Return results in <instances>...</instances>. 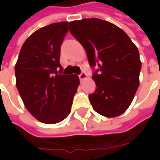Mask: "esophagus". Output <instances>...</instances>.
I'll list each match as a JSON object with an SVG mask.
<instances>
[{
	"instance_id": "34e87169",
	"label": "esophagus",
	"mask_w": 160,
	"mask_h": 160,
	"mask_svg": "<svg viewBox=\"0 0 160 160\" xmlns=\"http://www.w3.org/2000/svg\"><path fill=\"white\" fill-rule=\"evenodd\" d=\"M86 77H87V75H86L84 72H82V73L79 75V79H80V81H83V80H84V79L86 78Z\"/></svg>"
}]
</instances>
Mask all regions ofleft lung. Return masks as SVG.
<instances>
[{
    "mask_svg": "<svg viewBox=\"0 0 160 160\" xmlns=\"http://www.w3.org/2000/svg\"><path fill=\"white\" fill-rule=\"evenodd\" d=\"M69 31L84 48L96 90L89 100L97 113L107 118L123 114L138 89L142 62L139 51L118 27L100 18L69 22Z\"/></svg>",
    "mask_w": 160,
    "mask_h": 160,
    "instance_id": "8db88e82",
    "label": "left lung"
}]
</instances>
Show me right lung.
I'll return each mask as SVG.
<instances>
[{
  "mask_svg": "<svg viewBox=\"0 0 160 160\" xmlns=\"http://www.w3.org/2000/svg\"><path fill=\"white\" fill-rule=\"evenodd\" d=\"M68 26V22H58L35 31L22 45L15 66L22 101L32 116L44 124H57L69 115L79 85L76 75H61L60 46Z\"/></svg>",
  "mask_w": 160,
  "mask_h": 160,
  "instance_id": "right-lung-1",
  "label": "right lung"
}]
</instances>
